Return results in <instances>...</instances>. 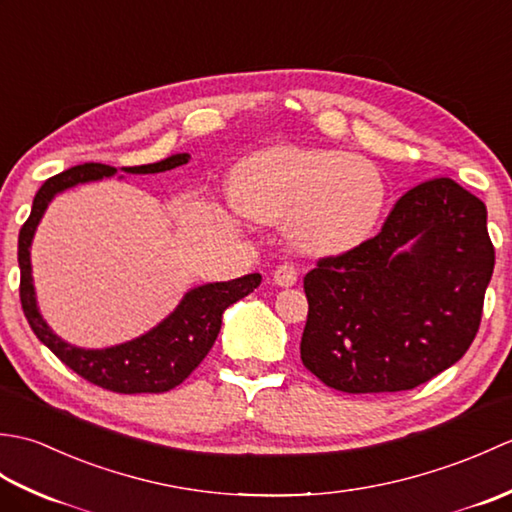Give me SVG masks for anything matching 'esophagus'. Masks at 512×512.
<instances>
[{
    "label": "esophagus",
    "mask_w": 512,
    "mask_h": 512,
    "mask_svg": "<svg viewBox=\"0 0 512 512\" xmlns=\"http://www.w3.org/2000/svg\"><path fill=\"white\" fill-rule=\"evenodd\" d=\"M273 279H275V284H277V286H281V288H290V286H295V284H297V279H299V270H297V266H295V264H281V266H277V268H275Z\"/></svg>",
    "instance_id": "34e87169"
}]
</instances>
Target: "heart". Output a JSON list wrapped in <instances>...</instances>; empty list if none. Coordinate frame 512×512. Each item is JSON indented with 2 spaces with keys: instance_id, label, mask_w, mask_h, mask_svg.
<instances>
[{
  "instance_id": "obj_1",
  "label": "heart",
  "mask_w": 512,
  "mask_h": 512,
  "mask_svg": "<svg viewBox=\"0 0 512 512\" xmlns=\"http://www.w3.org/2000/svg\"><path fill=\"white\" fill-rule=\"evenodd\" d=\"M237 209L257 222H286L303 253L334 255L372 233L387 189L374 162L336 149L273 147L237 167Z\"/></svg>"
}]
</instances>
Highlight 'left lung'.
Masks as SVG:
<instances>
[{
  "instance_id": "left-lung-1",
  "label": "left lung",
  "mask_w": 512,
  "mask_h": 512,
  "mask_svg": "<svg viewBox=\"0 0 512 512\" xmlns=\"http://www.w3.org/2000/svg\"><path fill=\"white\" fill-rule=\"evenodd\" d=\"M493 268L484 202L451 178L422 182L376 237L303 277L301 361L345 394L427 383L471 347Z\"/></svg>"
}]
</instances>
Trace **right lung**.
I'll list each match as a JSON object with an SVG mask.
<instances>
[{
	"label": "right lung",
	"mask_w": 512,
	"mask_h": 512,
	"mask_svg": "<svg viewBox=\"0 0 512 512\" xmlns=\"http://www.w3.org/2000/svg\"><path fill=\"white\" fill-rule=\"evenodd\" d=\"M189 158V154H173L160 162H151V165L123 167V171L134 173V176L138 173H160L187 165ZM114 173L116 167L101 165V162H85V165L65 169L41 184L35 200H32L30 217L19 231L17 259L21 270V308H24L37 339L50 347V352L81 378L103 389L116 391V394H160V391H169L180 385L202 363V358L209 354L217 334H220L224 310L262 284V275L253 273L233 281H215V284L189 290L165 321H160L156 328H151L134 341L105 347V350H83V347L59 339L50 330V325L43 321L37 306L30 266L32 237H35L41 217L54 195L72 189L76 184L110 178Z\"/></svg>",
	"instance_id": "add662e5"
}]
</instances>
